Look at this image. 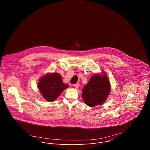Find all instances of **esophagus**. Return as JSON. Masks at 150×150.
Returning <instances> with one entry per match:
<instances>
[{
  "mask_svg": "<svg viewBox=\"0 0 150 150\" xmlns=\"http://www.w3.org/2000/svg\"><path fill=\"white\" fill-rule=\"evenodd\" d=\"M79 86H80V85H79V83H77V84H76L74 85V87L76 89H78V88H79Z\"/></svg>",
  "mask_w": 150,
  "mask_h": 150,
  "instance_id": "34e87169",
  "label": "esophagus"
}]
</instances>
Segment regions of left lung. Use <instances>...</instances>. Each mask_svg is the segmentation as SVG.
<instances>
[{"label": "left lung", "mask_w": 150, "mask_h": 150, "mask_svg": "<svg viewBox=\"0 0 150 150\" xmlns=\"http://www.w3.org/2000/svg\"><path fill=\"white\" fill-rule=\"evenodd\" d=\"M111 85L106 72L96 73L90 79L82 91V98L86 105L93 107L102 105L107 99Z\"/></svg>", "instance_id": "obj_1"}]
</instances>
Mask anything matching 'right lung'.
Instances as JSON below:
<instances>
[{
  "label": "right lung",
  "mask_w": 150,
  "mask_h": 150,
  "mask_svg": "<svg viewBox=\"0 0 150 150\" xmlns=\"http://www.w3.org/2000/svg\"><path fill=\"white\" fill-rule=\"evenodd\" d=\"M38 87L43 97L49 102L54 101L62 93L69 87L62 80V76L57 73H50L39 79Z\"/></svg>",
  "instance_id": "add662e5"
}]
</instances>
